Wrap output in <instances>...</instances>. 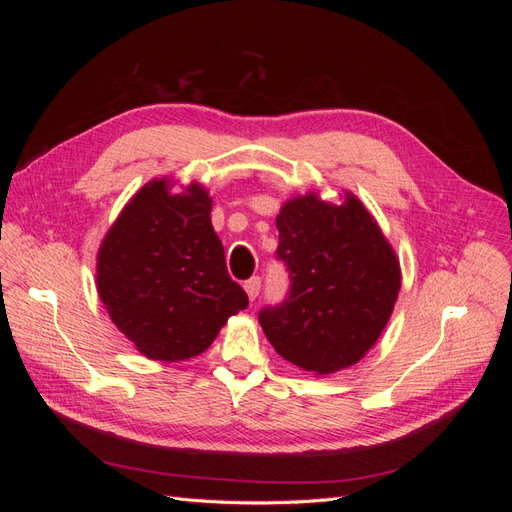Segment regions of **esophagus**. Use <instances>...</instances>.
<instances>
[{"label": "esophagus", "instance_id": "34e87169", "mask_svg": "<svg viewBox=\"0 0 512 512\" xmlns=\"http://www.w3.org/2000/svg\"><path fill=\"white\" fill-rule=\"evenodd\" d=\"M243 288L247 292V297H250V301H254L258 297V292H260V277H252V280H247L243 284Z\"/></svg>", "mask_w": 512, "mask_h": 512}]
</instances>
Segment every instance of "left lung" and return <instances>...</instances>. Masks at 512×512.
I'll use <instances>...</instances> for the list:
<instances>
[{
	"label": "left lung",
	"mask_w": 512,
	"mask_h": 512,
	"mask_svg": "<svg viewBox=\"0 0 512 512\" xmlns=\"http://www.w3.org/2000/svg\"><path fill=\"white\" fill-rule=\"evenodd\" d=\"M275 226L290 290L258 314L271 346L316 376L359 363L401 288L399 260L374 215L350 192L339 205L309 192L284 203Z\"/></svg>",
	"instance_id": "left-lung-1"
}]
</instances>
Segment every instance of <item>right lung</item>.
<instances>
[{
    "label": "right lung",
    "mask_w": 512,
    "mask_h": 512,
    "mask_svg": "<svg viewBox=\"0 0 512 512\" xmlns=\"http://www.w3.org/2000/svg\"><path fill=\"white\" fill-rule=\"evenodd\" d=\"M170 190V179H153L123 207L100 245L96 286L138 352L177 363L205 352L247 294L226 271L209 192Z\"/></svg>",
    "instance_id": "add662e5"
}]
</instances>
